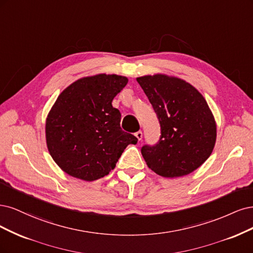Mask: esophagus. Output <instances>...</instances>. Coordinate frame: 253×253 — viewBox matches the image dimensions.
<instances>
[{"instance_id": "1", "label": "esophagus", "mask_w": 253, "mask_h": 253, "mask_svg": "<svg viewBox=\"0 0 253 253\" xmlns=\"http://www.w3.org/2000/svg\"><path fill=\"white\" fill-rule=\"evenodd\" d=\"M135 136H136V138L138 141H142V138H143V132L142 131H137V132H135V134H134Z\"/></svg>"}]
</instances>
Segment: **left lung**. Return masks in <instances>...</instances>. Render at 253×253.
<instances>
[{
  "instance_id": "obj_1",
  "label": "left lung",
  "mask_w": 253,
  "mask_h": 253,
  "mask_svg": "<svg viewBox=\"0 0 253 253\" xmlns=\"http://www.w3.org/2000/svg\"><path fill=\"white\" fill-rule=\"evenodd\" d=\"M136 81L161 125L159 143L141 149L146 164L164 177L191 173L210 157L216 141V123L205 97L176 77L157 73Z\"/></svg>"
}]
</instances>
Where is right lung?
I'll return each mask as SVG.
<instances>
[{"label": "right lung", "instance_id": "add662e5", "mask_svg": "<svg viewBox=\"0 0 253 253\" xmlns=\"http://www.w3.org/2000/svg\"><path fill=\"white\" fill-rule=\"evenodd\" d=\"M128 83L118 75L79 79L60 93L46 119L47 148L58 166L83 181L115 169L121 154L137 138L121 129L112 100Z\"/></svg>", "mask_w": 253, "mask_h": 253}]
</instances>
